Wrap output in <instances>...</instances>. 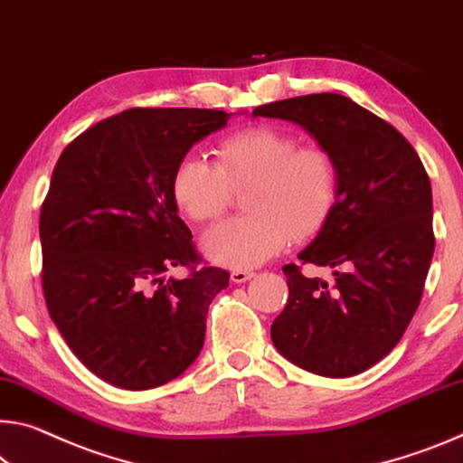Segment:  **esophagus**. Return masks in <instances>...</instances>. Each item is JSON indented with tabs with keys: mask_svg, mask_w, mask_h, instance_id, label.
I'll list each match as a JSON object with an SVG mask.
<instances>
[{
	"mask_svg": "<svg viewBox=\"0 0 463 463\" xmlns=\"http://www.w3.org/2000/svg\"><path fill=\"white\" fill-rule=\"evenodd\" d=\"M255 274L251 269H232V274H231V280L234 282V284H243V282H247V280H251Z\"/></svg>",
	"mask_w": 463,
	"mask_h": 463,
	"instance_id": "obj_1",
	"label": "esophagus"
}]
</instances>
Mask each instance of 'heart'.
Listing matches in <instances>:
<instances>
[{"mask_svg":"<svg viewBox=\"0 0 463 463\" xmlns=\"http://www.w3.org/2000/svg\"><path fill=\"white\" fill-rule=\"evenodd\" d=\"M216 163L202 156L181 158L173 171L175 203L197 224L214 222L231 205L232 189L251 185L243 218L218 224L202 241L212 261L251 269L274 258L290 237L305 239L332 212L340 171L319 146L300 148L280 128L255 126L220 139Z\"/></svg>","mask_w":463,"mask_h":463,"instance_id":"1","label":"heart"}]
</instances>
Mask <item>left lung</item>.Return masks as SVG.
Here are the masks:
<instances>
[{"instance_id":"1","label":"left lung","mask_w":463,"mask_h":463,"mask_svg":"<svg viewBox=\"0 0 463 463\" xmlns=\"http://www.w3.org/2000/svg\"><path fill=\"white\" fill-rule=\"evenodd\" d=\"M253 117L305 128L340 171L332 212L298 253L334 268V282L284 266L290 295L271 342L315 375H358L390 354L420 305L435 251L429 175L398 129L342 94L269 102Z\"/></svg>"}]
</instances>
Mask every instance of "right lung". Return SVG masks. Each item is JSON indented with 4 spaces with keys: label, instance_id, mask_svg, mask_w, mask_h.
<instances>
[{
    "label": "right lung",
    "instance_id": "add662e5",
    "mask_svg": "<svg viewBox=\"0 0 463 463\" xmlns=\"http://www.w3.org/2000/svg\"><path fill=\"white\" fill-rule=\"evenodd\" d=\"M232 113L128 109L61 152L41 208L51 319L94 375L121 390L165 385L202 352L205 315L229 271L202 268L177 214L173 171ZM185 265L183 281L164 280Z\"/></svg>",
    "mask_w": 463,
    "mask_h": 463
}]
</instances>
